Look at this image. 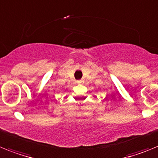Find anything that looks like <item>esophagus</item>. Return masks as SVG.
<instances>
[{
	"label": "esophagus",
	"mask_w": 158,
	"mask_h": 158,
	"mask_svg": "<svg viewBox=\"0 0 158 158\" xmlns=\"http://www.w3.org/2000/svg\"><path fill=\"white\" fill-rule=\"evenodd\" d=\"M77 83L78 84H83V83H84V81H83V79H81V80L77 81Z\"/></svg>",
	"instance_id": "34e87169"
}]
</instances>
